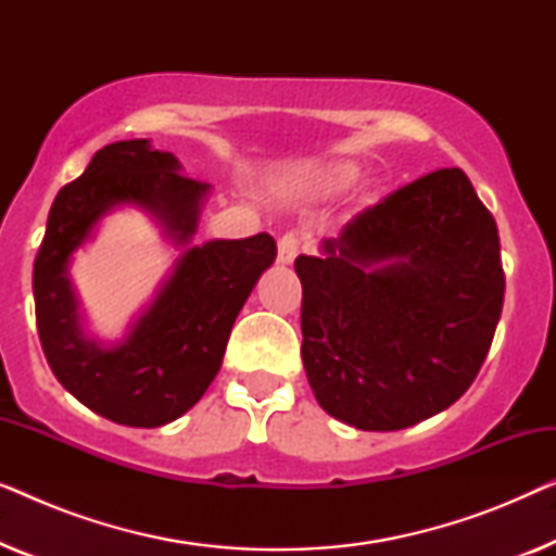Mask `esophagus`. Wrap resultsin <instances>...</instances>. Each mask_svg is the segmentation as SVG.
Here are the masks:
<instances>
[{
  "label": "esophagus",
  "mask_w": 556,
  "mask_h": 556,
  "mask_svg": "<svg viewBox=\"0 0 556 556\" xmlns=\"http://www.w3.org/2000/svg\"><path fill=\"white\" fill-rule=\"evenodd\" d=\"M299 248H301V242L293 232L283 235V238L278 240V263L280 265H291L295 261V255H299Z\"/></svg>",
  "instance_id": "1"
}]
</instances>
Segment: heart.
Instances as JSON below:
<instances>
[{
    "instance_id": "heart-1",
    "label": "heart",
    "mask_w": 556,
    "mask_h": 556,
    "mask_svg": "<svg viewBox=\"0 0 556 556\" xmlns=\"http://www.w3.org/2000/svg\"><path fill=\"white\" fill-rule=\"evenodd\" d=\"M356 177H359V166H356L354 162H337L321 174V185L326 189H333V192H339V189L352 187Z\"/></svg>"
}]
</instances>
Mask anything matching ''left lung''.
I'll return each mask as SVG.
<instances>
[{
	"label": "left lung",
	"mask_w": 556,
	"mask_h": 556,
	"mask_svg": "<svg viewBox=\"0 0 556 556\" xmlns=\"http://www.w3.org/2000/svg\"><path fill=\"white\" fill-rule=\"evenodd\" d=\"M301 356L318 405L359 430L451 407L489 354L504 306L496 219L460 169L397 189L295 257Z\"/></svg>",
	"instance_id": "left-lung-1"
}]
</instances>
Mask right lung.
Instances as JSON below:
<instances>
[{"instance_id": "right-lung-1", "label": "right lung", "mask_w": 556, "mask_h": 556, "mask_svg": "<svg viewBox=\"0 0 556 556\" xmlns=\"http://www.w3.org/2000/svg\"><path fill=\"white\" fill-rule=\"evenodd\" d=\"M207 194L210 185L185 177L177 156L131 139L96 151L52 202L33 273L37 333L58 382L105 420L159 428L194 407L217 377L235 318L276 261L268 232L189 245ZM124 203L149 211L186 253L127 339L105 348L81 331L66 263Z\"/></svg>"}]
</instances>
